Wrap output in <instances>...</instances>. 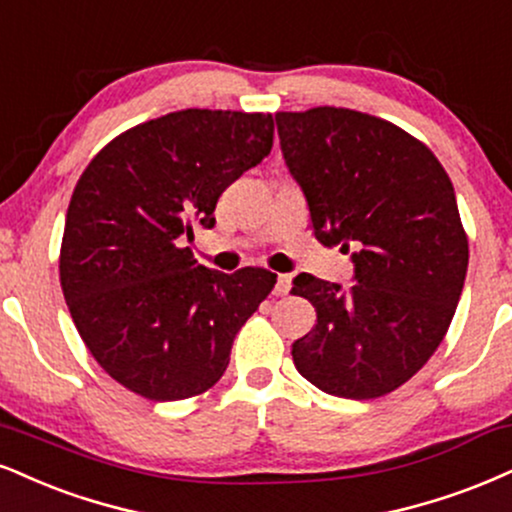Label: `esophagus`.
Returning <instances> with one entry per match:
<instances>
[{
	"label": "esophagus",
	"instance_id": "esophagus-1",
	"mask_svg": "<svg viewBox=\"0 0 512 512\" xmlns=\"http://www.w3.org/2000/svg\"><path fill=\"white\" fill-rule=\"evenodd\" d=\"M291 281H293V276L291 274H279L276 276V295H286L288 291H291Z\"/></svg>",
	"mask_w": 512,
	"mask_h": 512
}]
</instances>
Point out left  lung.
Returning <instances> with one entry per match:
<instances>
[{"label": "left lung", "mask_w": 512, "mask_h": 512, "mask_svg": "<svg viewBox=\"0 0 512 512\" xmlns=\"http://www.w3.org/2000/svg\"><path fill=\"white\" fill-rule=\"evenodd\" d=\"M281 152L322 245L353 250V286L298 274L317 310L293 343L298 372L338 398L396 391L446 336L467 274L455 190L434 152L353 109L276 114Z\"/></svg>", "instance_id": "obj_1"}]
</instances>
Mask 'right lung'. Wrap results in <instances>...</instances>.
<instances>
[{"instance_id": "1", "label": "right lung", "mask_w": 512, "mask_h": 512, "mask_svg": "<svg viewBox=\"0 0 512 512\" xmlns=\"http://www.w3.org/2000/svg\"><path fill=\"white\" fill-rule=\"evenodd\" d=\"M272 114L183 109L121 133L73 190L59 279L80 338L109 377L150 400L212 389L233 338L272 293L260 267L193 260V224L272 152Z\"/></svg>"}]
</instances>
